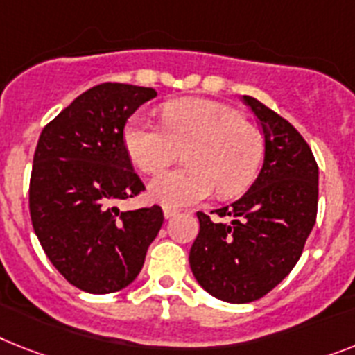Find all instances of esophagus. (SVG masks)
Listing matches in <instances>:
<instances>
[{
  "instance_id": "obj_1",
  "label": "esophagus",
  "mask_w": 355,
  "mask_h": 355,
  "mask_svg": "<svg viewBox=\"0 0 355 355\" xmlns=\"http://www.w3.org/2000/svg\"><path fill=\"white\" fill-rule=\"evenodd\" d=\"M180 212V210L178 209H171V207H165V209H163V214H165V218L166 219H171V218H174L175 214Z\"/></svg>"
}]
</instances>
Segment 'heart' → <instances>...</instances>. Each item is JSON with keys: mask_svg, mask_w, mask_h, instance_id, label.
<instances>
[{"mask_svg": "<svg viewBox=\"0 0 355 355\" xmlns=\"http://www.w3.org/2000/svg\"><path fill=\"white\" fill-rule=\"evenodd\" d=\"M163 127L134 116L125 146L134 165L157 174L184 150L189 166L157 175L148 184L154 201L178 209L212 194L236 196L254 181L263 159V136L236 108L203 98L174 99L161 108Z\"/></svg>", "mask_w": 355, "mask_h": 355, "instance_id": "obj_1", "label": "heart"}]
</instances>
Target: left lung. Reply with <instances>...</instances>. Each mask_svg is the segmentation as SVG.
Segmentation results:
<instances>
[{
  "mask_svg": "<svg viewBox=\"0 0 355 355\" xmlns=\"http://www.w3.org/2000/svg\"><path fill=\"white\" fill-rule=\"evenodd\" d=\"M243 101L265 134L261 172L247 194L216 210L230 223L198 212L199 234L189 256L199 285L227 303H250L279 285L300 261L318 216L319 168L309 143L261 101Z\"/></svg>",
  "mask_w": 355,
  "mask_h": 355,
  "instance_id": "8db88e82",
  "label": "left lung"
}]
</instances>
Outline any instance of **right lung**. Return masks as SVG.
<instances>
[{"mask_svg":"<svg viewBox=\"0 0 355 355\" xmlns=\"http://www.w3.org/2000/svg\"><path fill=\"white\" fill-rule=\"evenodd\" d=\"M150 87L101 83L63 108L37 141L28 189L34 232L70 285L110 294L141 272L163 225V210L119 212L116 201L145 190L128 157L123 128Z\"/></svg>","mask_w":355,"mask_h":355,"instance_id":"add662e5","label":"right lung"}]
</instances>
